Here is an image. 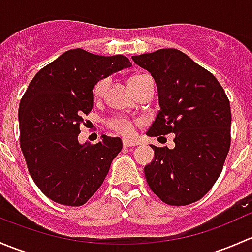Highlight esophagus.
I'll return each mask as SVG.
<instances>
[{"label": "esophagus", "instance_id": "1", "mask_svg": "<svg viewBox=\"0 0 252 252\" xmlns=\"http://www.w3.org/2000/svg\"><path fill=\"white\" fill-rule=\"evenodd\" d=\"M122 142H123L124 147H131V146H136V145H138V142L134 141V140H129V139H123Z\"/></svg>", "mask_w": 252, "mask_h": 252}]
</instances>
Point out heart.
Segmentation results:
<instances>
[{
    "label": "heart",
    "instance_id": "obj_1",
    "mask_svg": "<svg viewBox=\"0 0 252 252\" xmlns=\"http://www.w3.org/2000/svg\"><path fill=\"white\" fill-rule=\"evenodd\" d=\"M146 75H133L131 78H129L128 85L131 90H134V88L136 86V84L144 79ZM108 88V79H100L97 83L94 85L93 89V96L95 100H101V98L105 96L106 90ZM107 126L112 130L117 131L119 134H123V135H126V134H130L131 129H133V123H131L130 119L124 118V117H114V118L110 119L107 122Z\"/></svg>",
    "mask_w": 252,
    "mask_h": 252
}]
</instances>
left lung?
<instances>
[{
  "instance_id": "obj_1",
  "label": "left lung",
  "mask_w": 252,
  "mask_h": 252,
  "mask_svg": "<svg viewBox=\"0 0 252 252\" xmlns=\"http://www.w3.org/2000/svg\"><path fill=\"white\" fill-rule=\"evenodd\" d=\"M131 58L151 73L158 90L161 110L146 134H175L174 149L151 145L147 184L167 205L192 204L210 191L229 152V100L215 75L182 51L161 48Z\"/></svg>"
}]
</instances>
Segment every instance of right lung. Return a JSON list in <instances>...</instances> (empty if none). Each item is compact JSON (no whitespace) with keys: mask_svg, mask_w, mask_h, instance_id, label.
Listing matches in <instances>:
<instances>
[{"mask_svg":"<svg viewBox=\"0 0 252 252\" xmlns=\"http://www.w3.org/2000/svg\"><path fill=\"white\" fill-rule=\"evenodd\" d=\"M130 65L123 55L74 48L30 81L18 113L20 149L32 180L52 201L81 206L102 185L122 140L103 135L97 144L80 145L78 135L93 110L94 85Z\"/></svg>","mask_w":252,"mask_h":252,"instance_id":"add662e5","label":"right lung"}]
</instances>
